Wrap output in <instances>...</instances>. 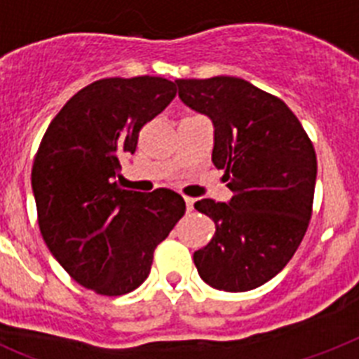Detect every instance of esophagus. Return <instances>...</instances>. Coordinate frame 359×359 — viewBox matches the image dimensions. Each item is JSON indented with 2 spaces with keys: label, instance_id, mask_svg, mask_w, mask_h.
I'll return each mask as SVG.
<instances>
[{
  "label": "esophagus",
  "instance_id": "1",
  "mask_svg": "<svg viewBox=\"0 0 359 359\" xmlns=\"http://www.w3.org/2000/svg\"><path fill=\"white\" fill-rule=\"evenodd\" d=\"M185 205H187V212H191L194 209V198L185 196Z\"/></svg>",
  "mask_w": 359,
  "mask_h": 359
}]
</instances>
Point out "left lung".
<instances>
[{
	"label": "left lung",
	"instance_id": "left-lung-1",
	"mask_svg": "<svg viewBox=\"0 0 359 359\" xmlns=\"http://www.w3.org/2000/svg\"><path fill=\"white\" fill-rule=\"evenodd\" d=\"M176 84L183 104L211 119L212 163L233 191L227 203H194L216 226L211 242L194 251L198 273L224 292L259 288L288 264L306 233L318 176L312 141L283 100L248 80Z\"/></svg>",
	"mask_w": 359,
	"mask_h": 359
}]
</instances>
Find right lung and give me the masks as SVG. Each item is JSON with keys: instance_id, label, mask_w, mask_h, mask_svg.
<instances>
[{"instance_id": "obj_1", "label": "right lung", "mask_w": 359, "mask_h": 359, "mask_svg": "<svg viewBox=\"0 0 359 359\" xmlns=\"http://www.w3.org/2000/svg\"><path fill=\"white\" fill-rule=\"evenodd\" d=\"M174 97L161 76L97 80L67 100L38 148L31 185L41 236L62 268L100 295L139 288L154 250L185 215L170 189L141 194L117 182L139 130Z\"/></svg>"}]
</instances>
